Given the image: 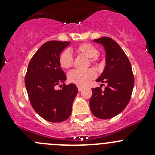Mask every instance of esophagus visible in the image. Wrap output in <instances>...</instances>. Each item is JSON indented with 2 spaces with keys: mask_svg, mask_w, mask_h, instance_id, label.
Returning <instances> with one entry per match:
<instances>
[{
  "mask_svg": "<svg viewBox=\"0 0 155 155\" xmlns=\"http://www.w3.org/2000/svg\"><path fill=\"white\" fill-rule=\"evenodd\" d=\"M78 91H81L83 89V87L81 85H78Z\"/></svg>",
  "mask_w": 155,
  "mask_h": 155,
  "instance_id": "1",
  "label": "esophagus"
}]
</instances>
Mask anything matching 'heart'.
Listing matches in <instances>:
<instances>
[{
  "label": "heart",
  "instance_id": "heart-1",
  "mask_svg": "<svg viewBox=\"0 0 155 155\" xmlns=\"http://www.w3.org/2000/svg\"><path fill=\"white\" fill-rule=\"evenodd\" d=\"M76 52L81 55L90 58L91 63H95L98 60V50L96 47L90 43H83L75 49ZM59 64L64 69H68L73 64V56L70 50H64L59 57ZM95 77V72L92 69L84 71L74 70L68 74V80L78 85H85Z\"/></svg>",
  "mask_w": 155,
  "mask_h": 155
}]
</instances>
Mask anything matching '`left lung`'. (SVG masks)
Instances as JSON below:
<instances>
[{
  "label": "left lung",
  "instance_id": "obj_1",
  "mask_svg": "<svg viewBox=\"0 0 155 155\" xmlns=\"http://www.w3.org/2000/svg\"><path fill=\"white\" fill-rule=\"evenodd\" d=\"M94 42L102 44L106 54V65L96 81L106 83L107 86L105 90H102V86L91 89L89 105L94 116L106 120L117 116L127 107L134 88V77L128 57L116 41L102 37Z\"/></svg>",
  "mask_w": 155,
  "mask_h": 155
}]
</instances>
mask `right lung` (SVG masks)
Segmentation results:
<instances>
[{
  "mask_svg": "<svg viewBox=\"0 0 155 155\" xmlns=\"http://www.w3.org/2000/svg\"><path fill=\"white\" fill-rule=\"evenodd\" d=\"M69 44L66 41L45 42L31 57L25 78L31 106L42 118L51 123L69 118L78 91L74 84H63L61 90L54 88L67 79L59 64V57Z\"/></svg>",
  "mask_w": 155,
  "mask_h": 155,
  "instance_id": "obj_1",
  "label": "right lung"
}]
</instances>
